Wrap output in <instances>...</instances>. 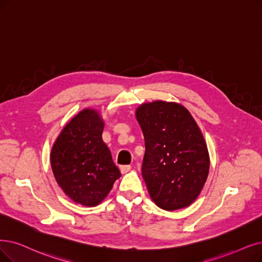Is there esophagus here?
Masks as SVG:
<instances>
[{
	"label": "esophagus",
	"instance_id": "1",
	"mask_svg": "<svg viewBox=\"0 0 262 262\" xmlns=\"http://www.w3.org/2000/svg\"><path fill=\"white\" fill-rule=\"evenodd\" d=\"M130 166L129 165H126V166H121L120 167V170H121V172H122V174H125V173H127L129 170H130Z\"/></svg>",
	"mask_w": 262,
	"mask_h": 262
}]
</instances>
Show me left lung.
Instances as JSON below:
<instances>
[{
  "mask_svg": "<svg viewBox=\"0 0 262 262\" xmlns=\"http://www.w3.org/2000/svg\"><path fill=\"white\" fill-rule=\"evenodd\" d=\"M145 153L142 176L158 208L174 211L194 202L206 184L210 155L190 112L174 101L154 100L136 109Z\"/></svg>",
  "mask_w": 262,
  "mask_h": 262,
  "instance_id": "left-lung-1",
  "label": "left lung"
}]
</instances>
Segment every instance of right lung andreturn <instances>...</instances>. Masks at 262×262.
Here are the masks:
<instances>
[{
    "label": "right lung",
    "mask_w": 262,
    "mask_h": 262,
    "mask_svg": "<svg viewBox=\"0 0 262 262\" xmlns=\"http://www.w3.org/2000/svg\"><path fill=\"white\" fill-rule=\"evenodd\" d=\"M105 122L93 108L79 111L54 141L50 163L56 183L75 203L96 207L121 177L103 141Z\"/></svg>",
    "instance_id": "1"
}]
</instances>
